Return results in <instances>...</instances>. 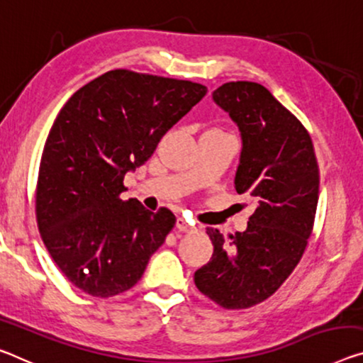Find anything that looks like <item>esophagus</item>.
Returning a JSON list of instances; mask_svg holds the SVG:
<instances>
[{"instance_id": "34e87169", "label": "esophagus", "mask_w": 363, "mask_h": 363, "mask_svg": "<svg viewBox=\"0 0 363 363\" xmlns=\"http://www.w3.org/2000/svg\"><path fill=\"white\" fill-rule=\"evenodd\" d=\"M177 228L180 232H193L194 230V227L189 224V222L183 219V217H178V219H177Z\"/></svg>"}]
</instances>
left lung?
Instances as JSON below:
<instances>
[{
	"label": "left lung",
	"instance_id": "8db88e82",
	"mask_svg": "<svg viewBox=\"0 0 363 363\" xmlns=\"http://www.w3.org/2000/svg\"><path fill=\"white\" fill-rule=\"evenodd\" d=\"M214 102L242 133L235 189L256 203L245 232L208 228L213 258L194 272L198 291L227 310L269 298L302 259L320 193L313 143L305 126L258 82H225Z\"/></svg>",
	"mask_w": 363,
	"mask_h": 363
}]
</instances>
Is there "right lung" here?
<instances>
[{
	"label": "right lung",
	"instance_id": "1",
	"mask_svg": "<svg viewBox=\"0 0 363 363\" xmlns=\"http://www.w3.org/2000/svg\"><path fill=\"white\" fill-rule=\"evenodd\" d=\"M206 92L198 82L113 69L60 110L43 146L35 214L55 264L82 292H126L174 228L167 208L150 213L121 199L123 180Z\"/></svg>",
	"mask_w": 363,
	"mask_h": 363
}]
</instances>
